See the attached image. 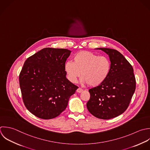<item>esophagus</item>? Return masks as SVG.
<instances>
[{
  "instance_id": "obj_1",
  "label": "esophagus",
  "mask_w": 150,
  "mask_h": 150,
  "mask_svg": "<svg viewBox=\"0 0 150 150\" xmlns=\"http://www.w3.org/2000/svg\"><path fill=\"white\" fill-rule=\"evenodd\" d=\"M83 91V90L82 89H81V88H78V89H77V90H76V92H77L78 93H81V92H82Z\"/></svg>"
}]
</instances>
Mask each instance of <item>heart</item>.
<instances>
[{
  "instance_id": "1",
  "label": "heart",
  "mask_w": 150,
  "mask_h": 150,
  "mask_svg": "<svg viewBox=\"0 0 150 150\" xmlns=\"http://www.w3.org/2000/svg\"><path fill=\"white\" fill-rule=\"evenodd\" d=\"M111 63L108 58L88 51H81L74 56L73 62L67 61L64 70L68 79L76 83L81 76L84 84L95 87L102 84L108 77Z\"/></svg>"
}]
</instances>
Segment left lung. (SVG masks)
Returning <instances> with one entry per match:
<instances>
[{
  "label": "left lung",
  "instance_id": "left-lung-1",
  "mask_svg": "<svg viewBox=\"0 0 150 150\" xmlns=\"http://www.w3.org/2000/svg\"><path fill=\"white\" fill-rule=\"evenodd\" d=\"M110 59L111 69L107 79L89 90L86 106L95 117L108 120L116 117L127 109L136 89V79L132 65L118 51L99 48Z\"/></svg>",
  "mask_w": 150,
  "mask_h": 150
}]
</instances>
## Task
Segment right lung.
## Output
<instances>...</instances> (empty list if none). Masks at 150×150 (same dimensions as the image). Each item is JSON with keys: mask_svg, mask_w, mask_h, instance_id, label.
Instances as JSON below:
<instances>
[{"mask_svg": "<svg viewBox=\"0 0 150 150\" xmlns=\"http://www.w3.org/2000/svg\"><path fill=\"white\" fill-rule=\"evenodd\" d=\"M67 49L45 48L24 62L19 75L23 100L27 110L42 119L59 116L78 87L66 78Z\"/></svg>", "mask_w": 150, "mask_h": 150, "instance_id": "right-lung-1", "label": "right lung"}]
</instances>
